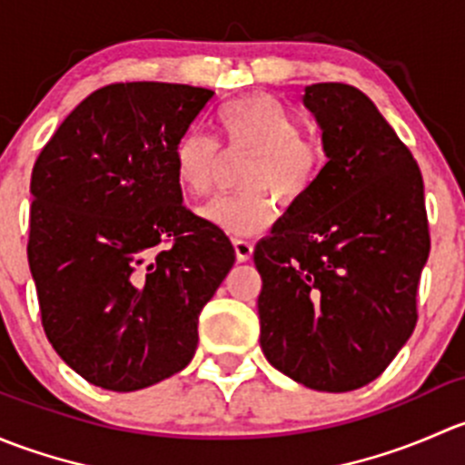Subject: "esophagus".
Listing matches in <instances>:
<instances>
[{"instance_id":"esophagus-1","label":"esophagus","mask_w":465,"mask_h":465,"mask_svg":"<svg viewBox=\"0 0 465 465\" xmlns=\"http://www.w3.org/2000/svg\"><path fill=\"white\" fill-rule=\"evenodd\" d=\"M233 250H236V259L245 262L252 259V254H254V242L245 241V238H233Z\"/></svg>"}]
</instances>
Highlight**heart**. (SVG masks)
I'll list each match as a JSON object with an SVG mask.
<instances>
[{"label": "heart", "mask_w": 465, "mask_h": 465, "mask_svg": "<svg viewBox=\"0 0 465 465\" xmlns=\"http://www.w3.org/2000/svg\"><path fill=\"white\" fill-rule=\"evenodd\" d=\"M218 128L233 148L254 153L242 171L247 191L220 195L198 211L200 218L229 236H250L274 218V200L297 203L311 193L323 168V150L302 139V125L292 112L267 96H245L218 110ZM218 148L198 130H189L173 148V173L189 195H206L213 184Z\"/></svg>", "instance_id": "1"}]
</instances>
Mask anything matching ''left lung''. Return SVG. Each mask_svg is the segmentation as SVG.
Here are the masks:
<instances>
[{
    "instance_id": "1",
    "label": "left lung",
    "mask_w": 465,
    "mask_h": 465,
    "mask_svg": "<svg viewBox=\"0 0 465 465\" xmlns=\"http://www.w3.org/2000/svg\"><path fill=\"white\" fill-rule=\"evenodd\" d=\"M302 101L328 162L256 242L261 349L294 382L344 393L376 380L414 332L430 254L423 177L367 94L317 83Z\"/></svg>"
}]
</instances>
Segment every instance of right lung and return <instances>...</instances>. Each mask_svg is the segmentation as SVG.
<instances>
[{"instance_id":"1","label":"right lung","mask_w":465,"mask_h":465,"mask_svg":"<svg viewBox=\"0 0 465 465\" xmlns=\"http://www.w3.org/2000/svg\"><path fill=\"white\" fill-rule=\"evenodd\" d=\"M211 98L175 83L96 89L33 166L26 252L42 326L96 387L137 391L182 371L236 261L224 232L182 204L173 173L177 139Z\"/></svg>"}]
</instances>
